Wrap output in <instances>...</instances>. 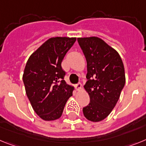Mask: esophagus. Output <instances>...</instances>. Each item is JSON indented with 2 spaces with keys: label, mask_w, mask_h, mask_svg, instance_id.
<instances>
[{
  "label": "esophagus",
  "mask_w": 146,
  "mask_h": 146,
  "mask_svg": "<svg viewBox=\"0 0 146 146\" xmlns=\"http://www.w3.org/2000/svg\"><path fill=\"white\" fill-rule=\"evenodd\" d=\"M76 90H78V91L81 90H82V84H81V83L77 84L76 85Z\"/></svg>",
  "instance_id": "obj_1"
}]
</instances>
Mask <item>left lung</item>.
Listing matches in <instances>:
<instances>
[{"instance_id": "1", "label": "left lung", "mask_w": 146, "mask_h": 146, "mask_svg": "<svg viewBox=\"0 0 146 146\" xmlns=\"http://www.w3.org/2000/svg\"><path fill=\"white\" fill-rule=\"evenodd\" d=\"M78 42L87 60L84 87L90 98L83 113L87 120L99 122L112 111L125 85L123 63L118 53L101 38H78Z\"/></svg>"}]
</instances>
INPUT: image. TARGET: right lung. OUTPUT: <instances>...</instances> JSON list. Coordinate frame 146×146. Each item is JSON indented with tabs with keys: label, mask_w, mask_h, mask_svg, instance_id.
<instances>
[{
	"label": "right lung",
	"mask_w": 146,
	"mask_h": 146,
	"mask_svg": "<svg viewBox=\"0 0 146 146\" xmlns=\"http://www.w3.org/2000/svg\"><path fill=\"white\" fill-rule=\"evenodd\" d=\"M76 37H51L28 59L23 75L26 92L36 115L44 120H55L62 116L66 102L74 87L64 80L62 68L64 56Z\"/></svg>",
	"instance_id": "right-lung-1"
}]
</instances>
